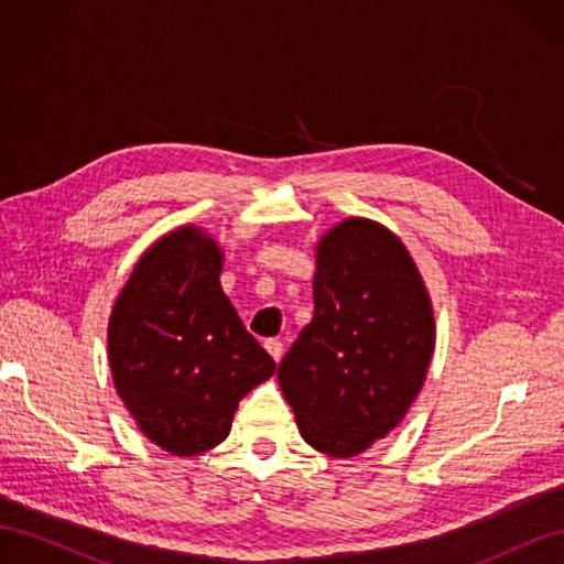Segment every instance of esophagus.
Instances as JSON below:
<instances>
[{
  "label": "esophagus",
  "instance_id": "obj_1",
  "mask_svg": "<svg viewBox=\"0 0 564 564\" xmlns=\"http://www.w3.org/2000/svg\"><path fill=\"white\" fill-rule=\"evenodd\" d=\"M263 346H265V350L272 355V360H275V362H280V360H282L284 346H282V340H280V338H268Z\"/></svg>",
  "mask_w": 564,
  "mask_h": 564
}]
</instances>
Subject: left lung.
<instances>
[{
	"instance_id": "8db88e82",
	"label": "left lung",
	"mask_w": 564,
	"mask_h": 564,
	"mask_svg": "<svg viewBox=\"0 0 564 564\" xmlns=\"http://www.w3.org/2000/svg\"><path fill=\"white\" fill-rule=\"evenodd\" d=\"M315 315L282 357L278 379L311 447L355 456L395 429L435 346L429 292L404 245L348 218L322 237Z\"/></svg>"
}]
</instances>
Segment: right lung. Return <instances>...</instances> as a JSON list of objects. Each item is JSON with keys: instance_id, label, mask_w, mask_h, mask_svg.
Segmentation results:
<instances>
[{"instance_id": "right-lung-1", "label": "right lung", "mask_w": 564, "mask_h": 564, "mask_svg": "<svg viewBox=\"0 0 564 564\" xmlns=\"http://www.w3.org/2000/svg\"><path fill=\"white\" fill-rule=\"evenodd\" d=\"M220 259L197 228L162 237L135 263L110 317L119 398L141 431L176 456L224 442L237 404L278 367L220 289Z\"/></svg>"}]
</instances>
